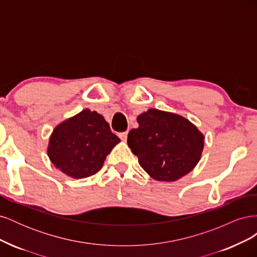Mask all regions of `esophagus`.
Returning a JSON list of instances; mask_svg holds the SVG:
<instances>
[{"label": "esophagus", "mask_w": 257, "mask_h": 257, "mask_svg": "<svg viewBox=\"0 0 257 257\" xmlns=\"http://www.w3.org/2000/svg\"><path fill=\"white\" fill-rule=\"evenodd\" d=\"M119 137L122 139L123 142H125L127 139V132H122V133L119 134Z\"/></svg>", "instance_id": "34e87169"}]
</instances>
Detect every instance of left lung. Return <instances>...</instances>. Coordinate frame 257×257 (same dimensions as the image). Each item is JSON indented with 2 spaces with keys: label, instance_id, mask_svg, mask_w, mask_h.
Segmentation results:
<instances>
[{
  "label": "left lung",
  "instance_id": "obj_1",
  "mask_svg": "<svg viewBox=\"0 0 257 257\" xmlns=\"http://www.w3.org/2000/svg\"><path fill=\"white\" fill-rule=\"evenodd\" d=\"M137 122L139 126L127 135V145L150 177L172 182L197 165L205 137L188 119L149 109L137 116Z\"/></svg>",
  "mask_w": 257,
  "mask_h": 257
}]
</instances>
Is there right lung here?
<instances>
[{
	"label": "right lung",
	"instance_id": "1",
	"mask_svg": "<svg viewBox=\"0 0 257 257\" xmlns=\"http://www.w3.org/2000/svg\"><path fill=\"white\" fill-rule=\"evenodd\" d=\"M120 138L111 133L102 114L84 109L53 130L48 157L65 175L82 179L99 172Z\"/></svg>",
	"mask_w": 257,
	"mask_h": 257
}]
</instances>
